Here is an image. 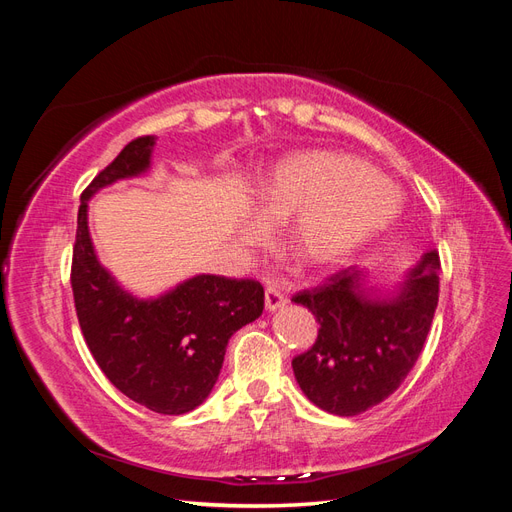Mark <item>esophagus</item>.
<instances>
[{"label": "esophagus", "mask_w": 512, "mask_h": 512, "mask_svg": "<svg viewBox=\"0 0 512 512\" xmlns=\"http://www.w3.org/2000/svg\"><path fill=\"white\" fill-rule=\"evenodd\" d=\"M286 297L284 294L277 290V288H273V286H269L267 290H265V307L269 309V312H275V309H280V307H284L286 305Z\"/></svg>", "instance_id": "obj_1"}]
</instances>
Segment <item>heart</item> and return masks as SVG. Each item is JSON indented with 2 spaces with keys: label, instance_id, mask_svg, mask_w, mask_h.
<instances>
[{
  "label": "heart",
  "instance_id": "1",
  "mask_svg": "<svg viewBox=\"0 0 512 512\" xmlns=\"http://www.w3.org/2000/svg\"><path fill=\"white\" fill-rule=\"evenodd\" d=\"M265 224L284 225V245L294 260L322 267L342 258L389 224L397 213L391 181L346 153L309 151L275 170L258 198ZM247 241L260 228L243 230Z\"/></svg>",
  "mask_w": 512,
  "mask_h": 512
}]
</instances>
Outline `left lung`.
I'll return each mask as SVG.
<instances>
[{
	"label": "left lung",
	"instance_id": "obj_1",
	"mask_svg": "<svg viewBox=\"0 0 512 512\" xmlns=\"http://www.w3.org/2000/svg\"><path fill=\"white\" fill-rule=\"evenodd\" d=\"M361 271L348 267L292 297L320 324L314 346L292 359L307 399L337 416H354L393 395L414 367L431 329L440 292V256L427 252L395 299H371Z\"/></svg>",
	"mask_w": 512,
	"mask_h": 512
}]
</instances>
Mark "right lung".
<instances>
[{"mask_svg": "<svg viewBox=\"0 0 512 512\" xmlns=\"http://www.w3.org/2000/svg\"><path fill=\"white\" fill-rule=\"evenodd\" d=\"M153 143L156 136L134 138L85 188L70 284L85 344L115 389L151 412L185 414L211 393L230 335L262 314L265 290L256 280L196 275L160 299L138 301L100 265L87 200L104 185L145 173Z\"/></svg>", "mask_w": 512, "mask_h": 512, "instance_id": "obj_1", "label": "right lung"}]
</instances>
